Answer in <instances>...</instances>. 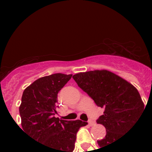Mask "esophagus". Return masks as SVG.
Returning <instances> with one entry per match:
<instances>
[{
	"label": "esophagus",
	"instance_id": "34e87169",
	"mask_svg": "<svg viewBox=\"0 0 152 152\" xmlns=\"http://www.w3.org/2000/svg\"><path fill=\"white\" fill-rule=\"evenodd\" d=\"M88 125H90V126H92V125H95V121L92 120H89L88 121Z\"/></svg>",
	"mask_w": 152,
	"mask_h": 152
}]
</instances>
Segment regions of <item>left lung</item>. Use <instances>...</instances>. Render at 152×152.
I'll list each match as a JSON object with an SVG mask.
<instances>
[{"label":"left lung","mask_w":152,"mask_h":152,"mask_svg":"<svg viewBox=\"0 0 152 152\" xmlns=\"http://www.w3.org/2000/svg\"><path fill=\"white\" fill-rule=\"evenodd\" d=\"M77 85L104 110L97 123L104 125L106 135L98 140L102 148L118 141L127 133L144 110L134 86L107 70H95L72 76Z\"/></svg>","instance_id":"1"}]
</instances>
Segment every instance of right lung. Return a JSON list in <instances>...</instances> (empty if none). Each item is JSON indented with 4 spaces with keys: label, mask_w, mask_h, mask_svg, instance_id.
I'll list each match as a JSON object with an SVG mask.
<instances>
[{
    "label": "right lung",
    "mask_w": 152,
    "mask_h": 152,
    "mask_svg": "<svg viewBox=\"0 0 152 152\" xmlns=\"http://www.w3.org/2000/svg\"><path fill=\"white\" fill-rule=\"evenodd\" d=\"M72 74H52L38 79L24 90L20 114L25 133L50 148L51 152H72L76 133L88 122L60 120L57 114V94L72 78Z\"/></svg>",
    "instance_id": "obj_1"
}]
</instances>
